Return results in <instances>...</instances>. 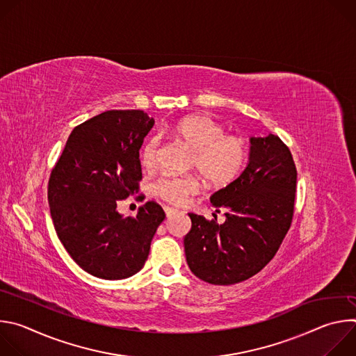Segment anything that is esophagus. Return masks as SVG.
Instances as JSON below:
<instances>
[{
    "label": "esophagus",
    "instance_id": "obj_1",
    "mask_svg": "<svg viewBox=\"0 0 356 356\" xmlns=\"http://www.w3.org/2000/svg\"><path fill=\"white\" fill-rule=\"evenodd\" d=\"M165 213H166V217L170 218V217H173L175 214H177L179 211L175 210V209H172V207H165Z\"/></svg>",
    "mask_w": 356,
    "mask_h": 356
}]
</instances>
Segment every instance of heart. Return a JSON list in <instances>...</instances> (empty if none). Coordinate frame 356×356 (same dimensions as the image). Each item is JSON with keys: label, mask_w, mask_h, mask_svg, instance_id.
Returning a JSON list of instances; mask_svg holds the SVG:
<instances>
[{"label": "heart", "mask_w": 356, "mask_h": 356, "mask_svg": "<svg viewBox=\"0 0 356 356\" xmlns=\"http://www.w3.org/2000/svg\"><path fill=\"white\" fill-rule=\"evenodd\" d=\"M165 131L193 150L190 166L197 169L210 186H228L242 173L248 163V142L238 135L225 134V128L207 115L184 117ZM159 145L156 136L149 138L143 143L140 163L145 169L152 170L156 168ZM198 190L200 181L193 175L166 176L155 184V194L175 206L183 204Z\"/></svg>", "instance_id": "heart-1"}]
</instances>
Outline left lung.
Masks as SVG:
<instances>
[{
    "mask_svg": "<svg viewBox=\"0 0 356 356\" xmlns=\"http://www.w3.org/2000/svg\"><path fill=\"white\" fill-rule=\"evenodd\" d=\"M250 145L242 175L210 198L218 213L225 211V222L188 214L187 265L211 284H235L261 272L291 225L297 170L290 149L273 134L250 138Z\"/></svg>",
    "mask_w": 356,
    "mask_h": 356,
    "instance_id": "left-lung-1",
    "label": "left lung"
}]
</instances>
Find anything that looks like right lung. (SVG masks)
I'll list each match as a JSON object with an SVG mask.
<instances>
[{
	"instance_id": "obj_1",
	"label": "right lung",
	"mask_w": 356,
	"mask_h": 356,
	"mask_svg": "<svg viewBox=\"0 0 356 356\" xmlns=\"http://www.w3.org/2000/svg\"><path fill=\"white\" fill-rule=\"evenodd\" d=\"M155 120L140 110H111L77 125L50 172L47 201L56 234L87 273L127 279L139 272L165 220L147 201L136 217L117 211L120 200L139 190V149Z\"/></svg>"
}]
</instances>
